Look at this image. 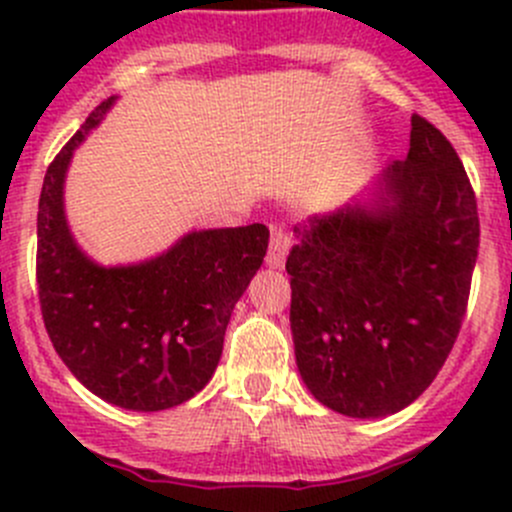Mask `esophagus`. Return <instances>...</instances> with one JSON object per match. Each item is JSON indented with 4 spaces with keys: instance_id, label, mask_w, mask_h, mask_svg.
Returning <instances> with one entry per match:
<instances>
[{
    "instance_id": "1",
    "label": "esophagus",
    "mask_w": 512,
    "mask_h": 512,
    "mask_svg": "<svg viewBox=\"0 0 512 512\" xmlns=\"http://www.w3.org/2000/svg\"><path fill=\"white\" fill-rule=\"evenodd\" d=\"M292 247V235L280 225H272V237H270V250H267V265L270 267H282L285 265V257Z\"/></svg>"
}]
</instances>
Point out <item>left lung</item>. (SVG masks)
Masks as SVG:
<instances>
[{"mask_svg":"<svg viewBox=\"0 0 512 512\" xmlns=\"http://www.w3.org/2000/svg\"><path fill=\"white\" fill-rule=\"evenodd\" d=\"M369 200L294 225L289 324L302 381L337 414L381 418L431 386L466 317L478 205L461 158L411 116L406 160Z\"/></svg>","mask_w":512,"mask_h":512,"instance_id":"obj_1","label":"left lung"}]
</instances>
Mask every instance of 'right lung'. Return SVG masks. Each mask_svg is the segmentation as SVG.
<instances>
[{"instance_id":"obj_1","label":"right lung","mask_w":512,"mask_h":512,"mask_svg":"<svg viewBox=\"0 0 512 512\" xmlns=\"http://www.w3.org/2000/svg\"><path fill=\"white\" fill-rule=\"evenodd\" d=\"M116 96L86 118L44 175L36 282L44 327L71 374L98 399L163 411L193 399L218 369L230 314L267 252L265 225L198 230L138 265L101 267L64 213L71 156Z\"/></svg>"}]
</instances>
